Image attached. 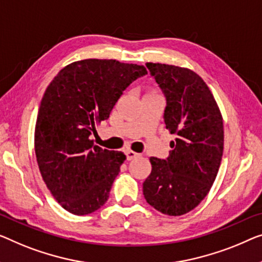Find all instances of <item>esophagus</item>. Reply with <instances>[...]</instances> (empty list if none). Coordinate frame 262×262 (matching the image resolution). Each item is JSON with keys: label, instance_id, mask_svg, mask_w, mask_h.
<instances>
[{"label": "esophagus", "instance_id": "obj_1", "mask_svg": "<svg viewBox=\"0 0 262 262\" xmlns=\"http://www.w3.org/2000/svg\"><path fill=\"white\" fill-rule=\"evenodd\" d=\"M124 153H126L127 160H133V159H135L136 156H139L138 153H135V151H133V150H130V149H127L126 151H124Z\"/></svg>", "mask_w": 262, "mask_h": 262}]
</instances>
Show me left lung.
Returning a JSON list of instances; mask_svg holds the SVG:
<instances>
[{
	"label": "left lung",
	"mask_w": 262,
	"mask_h": 262,
	"mask_svg": "<svg viewBox=\"0 0 262 262\" xmlns=\"http://www.w3.org/2000/svg\"><path fill=\"white\" fill-rule=\"evenodd\" d=\"M146 67L166 97L163 119L173 148L166 160L150 158L143 195L162 214L190 212L208 194L224 151V122L208 85L190 69L151 63Z\"/></svg>",
	"instance_id": "left-lung-1"
}]
</instances>
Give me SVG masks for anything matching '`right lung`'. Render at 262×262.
Masks as SVG:
<instances>
[{"mask_svg": "<svg viewBox=\"0 0 262 262\" xmlns=\"http://www.w3.org/2000/svg\"><path fill=\"white\" fill-rule=\"evenodd\" d=\"M143 66L88 58L66 66L42 97L35 126V154L47 187L69 213L87 215L101 208L126 155L91 140L95 126Z\"/></svg>", "mask_w": 262, "mask_h": 262, "instance_id": "obj_1", "label": "right lung"}]
</instances>
